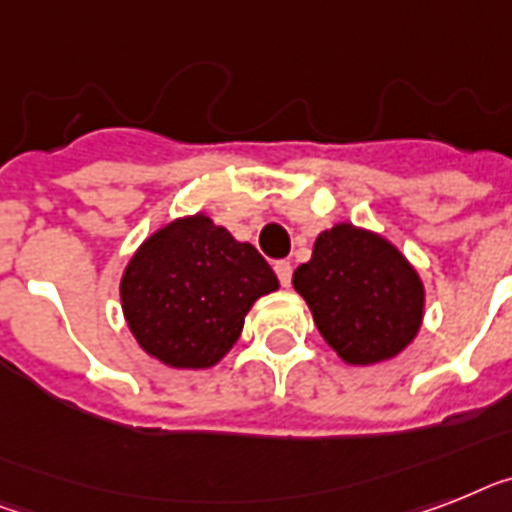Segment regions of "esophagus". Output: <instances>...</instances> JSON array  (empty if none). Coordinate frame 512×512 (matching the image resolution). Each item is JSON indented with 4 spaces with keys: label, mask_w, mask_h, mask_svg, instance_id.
<instances>
[{
    "label": "esophagus",
    "mask_w": 512,
    "mask_h": 512,
    "mask_svg": "<svg viewBox=\"0 0 512 512\" xmlns=\"http://www.w3.org/2000/svg\"><path fill=\"white\" fill-rule=\"evenodd\" d=\"M274 272L280 277L282 287H290V280H293V264H290V261H277V264H274Z\"/></svg>",
    "instance_id": "1"
}]
</instances>
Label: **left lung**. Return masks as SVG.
Wrapping results in <instances>:
<instances>
[{
    "label": "left lung",
    "instance_id": "left-lung-1",
    "mask_svg": "<svg viewBox=\"0 0 512 512\" xmlns=\"http://www.w3.org/2000/svg\"><path fill=\"white\" fill-rule=\"evenodd\" d=\"M316 329L350 366L403 353L424 319V282L390 240L340 222L314 243L293 274Z\"/></svg>",
    "mask_w": 512,
    "mask_h": 512
}]
</instances>
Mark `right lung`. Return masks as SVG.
<instances>
[{
    "instance_id": "obj_1",
    "label": "right lung",
    "mask_w": 512,
    "mask_h": 512,
    "mask_svg": "<svg viewBox=\"0 0 512 512\" xmlns=\"http://www.w3.org/2000/svg\"><path fill=\"white\" fill-rule=\"evenodd\" d=\"M277 287L251 243L193 214L143 240L122 272L120 301L151 358L172 369H209L238 342L253 303Z\"/></svg>"
}]
</instances>
